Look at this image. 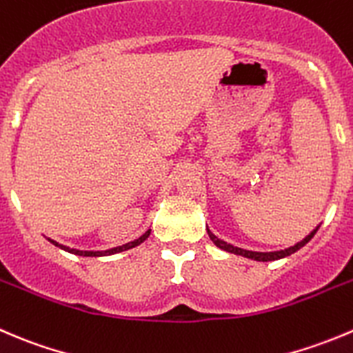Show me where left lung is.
Returning a JSON list of instances; mask_svg holds the SVG:
<instances>
[{
	"instance_id": "1",
	"label": "left lung",
	"mask_w": 353,
	"mask_h": 353,
	"mask_svg": "<svg viewBox=\"0 0 353 353\" xmlns=\"http://www.w3.org/2000/svg\"><path fill=\"white\" fill-rule=\"evenodd\" d=\"M319 225H317V228L314 229V231H310L309 234H307L305 238L302 239V241L295 243V245L288 246V248H285V250H276V252H252V250L239 248V246L231 245V243H225L224 239H219L217 236H215L214 232H212L208 228H207V232H208V238H210L212 241H214V245L217 246V248L224 250V252L234 253V255H241V256H245V259H250V260H256V262H271V260L285 259V256L292 255V253H295L296 250H300V248H302V246H305L307 243H309L310 239H312V236L316 234L317 229H319Z\"/></svg>"
}]
</instances>
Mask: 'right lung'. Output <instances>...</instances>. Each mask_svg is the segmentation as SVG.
<instances>
[{
	"mask_svg": "<svg viewBox=\"0 0 353 353\" xmlns=\"http://www.w3.org/2000/svg\"><path fill=\"white\" fill-rule=\"evenodd\" d=\"M150 232H152V229H148L145 234H141L138 239H134V241H129V243H125V245L115 246V248H110V250H75V248H68V246H65V245H60V243H57L54 239L48 238V241L53 243V245L58 246V248L65 250V252L74 253V255H79V256H105V255H114V253L125 252V250H131V248H134V246L141 245L143 241H146V239H148Z\"/></svg>",
	"mask_w": 353,
	"mask_h": 353,
	"instance_id": "1",
	"label": "right lung"
}]
</instances>
